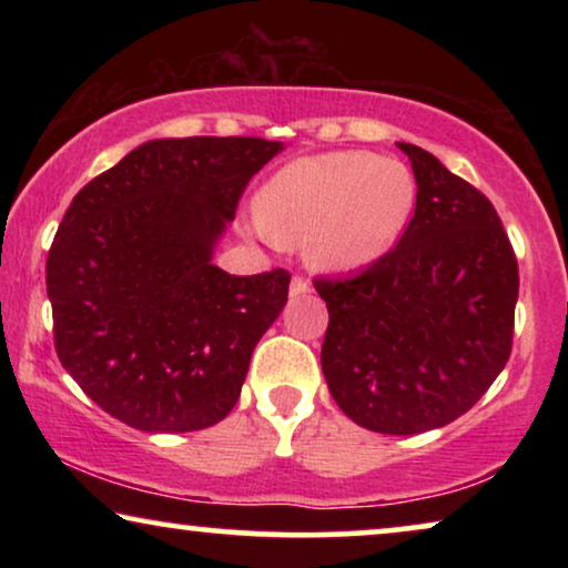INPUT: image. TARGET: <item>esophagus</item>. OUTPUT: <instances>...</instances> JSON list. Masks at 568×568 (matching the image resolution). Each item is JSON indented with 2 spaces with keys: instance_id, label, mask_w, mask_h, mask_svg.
<instances>
[{
  "instance_id": "esophagus-1",
  "label": "esophagus",
  "mask_w": 568,
  "mask_h": 568,
  "mask_svg": "<svg viewBox=\"0 0 568 568\" xmlns=\"http://www.w3.org/2000/svg\"><path fill=\"white\" fill-rule=\"evenodd\" d=\"M305 292H310L307 278L294 276V278H292V284H290V297H300V294H305Z\"/></svg>"
}]
</instances>
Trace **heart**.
Here are the masks:
<instances>
[{"label":"heart","mask_w":568,"mask_h":568,"mask_svg":"<svg viewBox=\"0 0 568 568\" xmlns=\"http://www.w3.org/2000/svg\"><path fill=\"white\" fill-rule=\"evenodd\" d=\"M414 206V173L372 152L300 158L255 196L261 230L276 243L305 240V258L325 271H354L383 258Z\"/></svg>","instance_id":"b5f03b06"}]
</instances>
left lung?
I'll list each match as a JSON object with an SVG mask.
<instances>
[{
	"label": "left lung",
	"mask_w": 568,
	"mask_h": 568,
	"mask_svg": "<svg viewBox=\"0 0 568 568\" xmlns=\"http://www.w3.org/2000/svg\"><path fill=\"white\" fill-rule=\"evenodd\" d=\"M416 209L398 245L352 276H321V364L364 429L418 434L476 406L511 352L517 258L491 201L416 144H398Z\"/></svg>",
	"instance_id": "left-lung-1"
}]
</instances>
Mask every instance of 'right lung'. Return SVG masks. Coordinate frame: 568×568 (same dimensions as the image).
<instances>
[{"label":"right lung","instance_id":"1","mask_svg":"<svg viewBox=\"0 0 568 568\" xmlns=\"http://www.w3.org/2000/svg\"><path fill=\"white\" fill-rule=\"evenodd\" d=\"M282 150L258 136L152 139L72 199L45 261L53 344L105 414L181 434L235 408L290 274L232 276L212 255Z\"/></svg>","mask_w":568,"mask_h":568}]
</instances>
